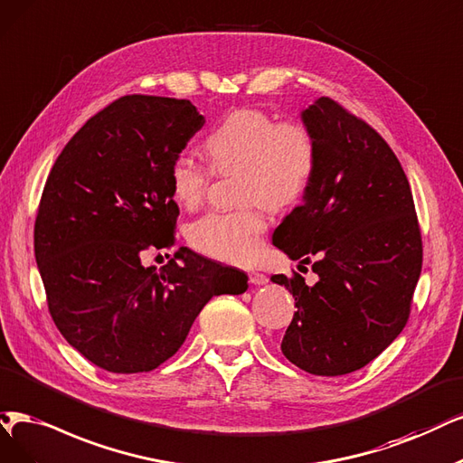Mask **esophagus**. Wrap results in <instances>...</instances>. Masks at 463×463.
I'll list each match as a JSON object with an SVG mask.
<instances>
[{"label": "esophagus", "mask_w": 463, "mask_h": 463, "mask_svg": "<svg viewBox=\"0 0 463 463\" xmlns=\"http://www.w3.org/2000/svg\"><path fill=\"white\" fill-rule=\"evenodd\" d=\"M248 279H250V282L255 284V286H261V284H265V282L269 280V279L263 275V272H255V270L250 272Z\"/></svg>", "instance_id": "1"}]
</instances>
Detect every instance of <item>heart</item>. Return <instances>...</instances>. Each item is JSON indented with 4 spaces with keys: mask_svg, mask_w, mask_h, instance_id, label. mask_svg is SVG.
I'll use <instances>...</instances> for the list:
<instances>
[{
    "mask_svg": "<svg viewBox=\"0 0 463 463\" xmlns=\"http://www.w3.org/2000/svg\"><path fill=\"white\" fill-rule=\"evenodd\" d=\"M208 165L188 154L169 165L174 198L194 208L208 191L212 174L238 171V200L250 202L232 212H210L191 222L188 242L208 258L248 265L261 251L267 219L258 205L282 212L309 191L318 164V145L309 126L279 119L260 109H234L203 139Z\"/></svg>",
    "mask_w": 463,
    "mask_h": 463,
    "instance_id": "obj_1",
    "label": "heart"
}]
</instances>
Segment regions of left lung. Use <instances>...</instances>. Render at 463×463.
<instances>
[{
    "label": "left lung",
    "instance_id": "left-lung-1",
    "mask_svg": "<svg viewBox=\"0 0 463 463\" xmlns=\"http://www.w3.org/2000/svg\"><path fill=\"white\" fill-rule=\"evenodd\" d=\"M318 164L305 202L272 244L318 275L272 282L298 311L282 337L289 363L315 375H344L373 361L406 326L421 272V231L404 169L363 118L320 97L303 112ZM301 267V265H299Z\"/></svg>",
    "mask_w": 463,
    "mask_h": 463
}]
</instances>
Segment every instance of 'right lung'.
<instances>
[{
    "label": "right lung",
    "mask_w": 463,
    "mask_h": 463,
    "mask_svg": "<svg viewBox=\"0 0 463 463\" xmlns=\"http://www.w3.org/2000/svg\"><path fill=\"white\" fill-rule=\"evenodd\" d=\"M203 122L186 99L119 97L49 171L33 225L47 309L68 344L107 372L158 368L213 296L248 289L244 272L186 248L160 270L141 263L145 250L174 246L169 165Z\"/></svg>",
    "instance_id": "right-lung-1"
}]
</instances>
